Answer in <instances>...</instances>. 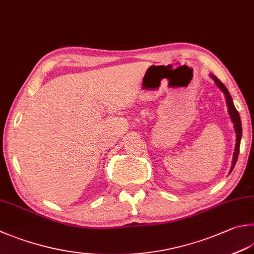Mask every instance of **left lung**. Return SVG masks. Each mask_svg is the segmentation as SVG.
Returning a JSON list of instances; mask_svg holds the SVG:
<instances>
[{
    "label": "left lung",
    "instance_id": "obj_1",
    "mask_svg": "<svg viewBox=\"0 0 254 254\" xmlns=\"http://www.w3.org/2000/svg\"><path fill=\"white\" fill-rule=\"evenodd\" d=\"M212 79L216 82V84L218 85V87L222 90L226 95V99H227V105H228V109H229V114H230L232 122L234 124V128H236V132H237V143H236V151H234V155H233V161H232V167H231V170L232 171L234 165H236V162L238 160V156H239V151H240V141H241V137H242V126H241V119H240V115H239L238 111L234 107L233 102H232V98L230 96V94H229V90L227 89L226 86H224L220 80L216 77L214 75H211Z\"/></svg>",
    "mask_w": 254,
    "mask_h": 254
}]
</instances>
